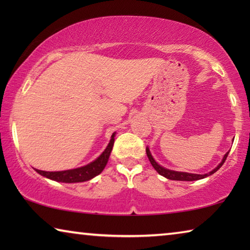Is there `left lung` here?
<instances>
[{
    "label": "left lung",
    "mask_w": 250,
    "mask_h": 250,
    "mask_svg": "<svg viewBox=\"0 0 250 250\" xmlns=\"http://www.w3.org/2000/svg\"><path fill=\"white\" fill-rule=\"evenodd\" d=\"M146 155L147 158H149L150 162L152 164V167L155 168V171L159 173L160 175H162L164 177H167L168 180H173V181H197V180H202V179H205V177L209 176L211 174H214L215 172L218 171L219 168L222 167V166L225 162V160L227 158L228 153H229V151L227 152V153L224 155V158L222 160V162L218 164V166L214 168V170H211L210 172L206 173V174H195V173H188V172H179V171H173V170H168V168H166L162 166H160V164L156 162V161L153 159V156H152L151 152L149 146H146Z\"/></svg>",
    "instance_id": "left-lung-1"
}]
</instances>
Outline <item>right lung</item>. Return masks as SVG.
<instances>
[{
	"label": "right lung",
	"mask_w": 250,
	"mask_h": 250,
	"mask_svg": "<svg viewBox=\"0 0 250 250\" xmlns=\"http://www.w3.org/2000/svg\"><path fill=\"white\" fill-rule=\"evenodd\" d=\"M115 137L116 132H113L104 151L95 161H92V162L87 164V166L80 167L77 168H71V170L66 171L48 172L37 170V168H35V171L39 173V174L43 175L44 177H47V179L56 182H62V183H79V182L89 181L91 179H94L95 176L99 175L100 173L104 171L105 166H107L110 153H111L112 151L113 143H115Z\"/></svg>",
	"instance_id": "right-lung-1"
}]
</instances>
